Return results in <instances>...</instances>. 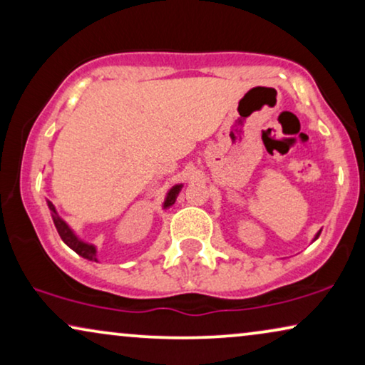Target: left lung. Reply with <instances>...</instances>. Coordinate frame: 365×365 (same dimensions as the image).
Wrapping results in <instances>:
<instances>
[{
	"label": "left lung",
	"mask_w": 365,
	"mask_h": 365,
	"mask_svg": "<svg viewBox=\"0 0 365 365\" xmlns=\"http://www.w3.org/2000/svg\"><path fill=\"white\" fill-rule=\"evenodd\" d=\"M317 236H319V234H317Z\"/></svg>",
	"instance_id": "obj_1"
}]
</instances>
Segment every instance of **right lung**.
Returning <instances> with one entry per match:
<instances>
[{
    "label": "right lung",
    "mask_w": 365,
    "mask_h": 365,
    "mask_svg": "<svg viewBox=\"0 0 365 365\" xmlns=\"http://www.w3.org/2000/svg\"><path fill=\"white\" fill-rule=\"evenodd\" d=\"M179 191H181V186H174V187L171 189V191H169L168 197H166V202H164V207H168V206H171V204H174V201H176ZM48 206H49V209H51L54 226H56L59 236H61L63 241L66 242L68 246L71 247L74 252H78L79 256H83L84 259H89V261H98V259H96V249H94V246H91V244H86V242L79 241V239L73 234L71 229L68 227V224L64 222L63 219L58 216L56 209H54L53 204L48 202Z\"/></svg>",
    "instance_id": "right-lung-1"
}]
</instances>
